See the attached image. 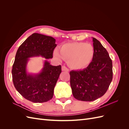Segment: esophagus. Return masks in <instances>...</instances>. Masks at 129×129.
<instances>
[{"instance_id": "34e87169", "label": "esophagus", "mask_w": 129, "mask_h": 129, "mask_svg": "<svg viewBox=\"0 0 129 129\" xmlns=\"http://www.w3.org/2000/svg\"><path fill=\"white\" fill-rule=\"evenodd\" d=\"M61 69H62V71H66V72H69V69L67 68L66 67L64 66H62V68H61Z\"/></svg>"}]
</instances>
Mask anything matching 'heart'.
Here are the masks:
<instances>
[{
    "instance_id": "1",
    "label": "heart",
    "mask_w": 129,
    "mask_h": 129,
    "mask_svg": "<svg viewBox=\"0 0 129 129\" xmlns=\"http://www.w3.org/2000/svg\"><path fill=\"white\" fill-rule=\"evenodd\" d=\"M94 49L90 44L84 42H70L62 45L54 51L53 55L58 61H68L70 67L74 70L86 68L94 57Z\"/></svg>"
}]
</instances>
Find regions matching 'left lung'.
I'll return each mask as SVG.
<instances>
[{
	"mask_svg": "<svg viewBox=\"0 0 129 129\" xmlns=\"http://www.w3.org/2000/svg\"><path fill=\"white\" fill-rule=\"evenodd\" d=\"M94 57L88 67L70 72L74 98L90 102L103 96L112 80V63L101 42L92 38Z\"/></svg>",
	"mask_w": 129,
	"mask_h": 129,
	"instance_id": "1",
	"label": "left lung"
}]
</instances>
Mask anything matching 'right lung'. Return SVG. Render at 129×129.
<instances>
[{"mask_svg":"<svg viewBox=\"0 0 129 129\" xmlns=\"http://www.w3.org/2000/svg\"><path fill=\"white\" fill-rule=\"evenodd\" d=\"M56 40L35 33L19 47L12 70L13 82L17 90L25 99L34 103L46 102L53 98L54 89L61 73V66L50 64ZM41 56L45 60L41 71L28 73L26 70L29 58Z\"/></svg>","mask_w":129,"mask_h":129,"instance_id":"obj_1","label":"right lung"}]
</instances>
